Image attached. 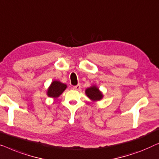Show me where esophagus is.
I'll use <instances>...</instances> for the list:
<instances>
[{"mask_svg": "<svg viewBox=\"0 0 159 159\" xmlns=\"http://www.w3.org/2000/svg\"><path fill=\"white\" fill-rule=\"evenodd\" d=\"M80 89V84H78V85H76V86H73V90H79Z\"/></svg>", "mask_w": 159, "mask_h": 159, "instance_id": "esophagus-1", "label": "esophagus"}]
</instances>
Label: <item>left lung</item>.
<instances>
[{
    "label": "left lung",
    "mask_w": 159,
    "mask_h": 159,
    "mask_svg": "<svg viewBox=\"0 0 159 159\" xmlns=\"http://www.w3.org/2000/svg\"><path fill=\"white\" fill-rule=\"evenodd\" d=\"M85 93H86L87 97L93 102L100 101L104 97L103 93L96 85H92V86L87 88L85 90Z\"/></svg>",
    "instance_id": "obj_1"
}]
</instances>
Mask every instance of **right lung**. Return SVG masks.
<instances>
[{"label": "right lung", "mask_w": 159, "mask_h": 159, "mask_svg": "<svg viewBox=\"0 0 159 159\" xmlns=\"http://www.w3.org/2000/svg\"><path fill=\"white\" fill-rule=\"evenodd\" d=\"M67 88V85L59 81V80H55L51 83L50 86L47 89V95L48 97L52 98V99H56L62 92L66 90Z\"/></svg>", "instance_id": "add662e5"}]
</instances>
